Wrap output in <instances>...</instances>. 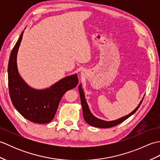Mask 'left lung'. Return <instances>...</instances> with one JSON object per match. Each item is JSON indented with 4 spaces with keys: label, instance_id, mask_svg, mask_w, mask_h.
<instances>
[{
    "label": "left lung",
    "instance_id": "left-lung-1",
    "mask_svg": "<svg viewBox=\"0 0 160 160\" xmlns=\"http://www.w3.org/2000/svg\"><path fill=\"white\" fill-rule=\"evenodd\" d=\"M78 90H79V93H80L81 104H82V107L83 117H84V120L86 121L87 124H89V125L92 126V127H98V128H111V127H115V126L122 123V122H124V120H127V118L131 116L132 114H134L135 112L137 111V110L138 109L139 107H140V106L142 102V100H143V99H144V98H142V100L140 101V104L138 105V107L129 114L125 115V116H124V117L119 118V119H118V120H112V121H105L103 120H100V119H99V118H97L96 117H95L92 113H91V112L89 110V106H88L87 102L86 101L85 96H84V91H83L82 88V84H80V85L78 86Z\"/></svg>",
    "mask_w": 160,
    "mask_h": 160
}]
</instances>
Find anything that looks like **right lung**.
I'll return each mask as SVG.
<instances>
[{
    "instance_id": "obj_1",
    "label": "right lung",
    "mask_w": 160,
    "mask_h": 160,
    "mask_svg": "<svg viewBox=\"0 0 160 160\" xmlns=\"http://www.w3.org/2000/svg\"><path fill=\"white\" fill-rule=\"evenodd\" d=\"M24 31L10 54L8 63L9 96L16 109L31 122L47 124L52 121L60 101L67 91L78 84L76 73L67 76L45 89H36L29 86L20 76L17 67V54Z\"/></svg>"
}]
</instances>
